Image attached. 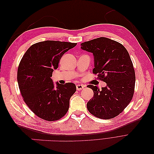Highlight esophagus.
Here are the masks:
<instances>
[{
	"label": "esophagus",
	"instance_id": "obj_1",
	"mask_svg": "<svg viewBox=\"0 0 154 154\" xmlns=\"http://www.w3.org/2000/svg\"><path fill=\"white\" fill-rule=\"evenodd\" d=\"M83 88H84V85H82V84L76 85V89L78 91H81V90L83 89Z\"/></svg>",
	"mask_w": 154,
	"mask_h": 154
}]
</instances>
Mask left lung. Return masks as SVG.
Listing matches in <instances>:
<instances>
[{
  "label": "left lung",
  "mask_w": 154,
  "mask_h": 154,
  "mask_svg": "<svg viewBox=\"0 0 154 154\" xmlns=\"http://www.w3.org/2000/svg\"><path fill=\"white\" fill-rule=\"evenodd\" d=\"M81 49L92 53V72L106 83L101 89L88 85L94 96L88 101V110L97 118L111 119L119 115L131 101L136 76L127 50L118 42L100 37L81 44Z\"/></svg>",
  "instance_id": "1"
}]
</instances>
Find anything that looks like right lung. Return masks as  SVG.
<instances>
[{
  "instance_id": "right-lung-1",
  "label": "right lung",
  "mask_w": 154,
  "mask_h": 154,
  "mask_svg": "<svg viewBox=\"0 0 154 154\" xmlns=\"http://www.w3.org/2000/svg\"><path fill=\"white\" fill-rule=\"evenodd\" d=\"M76 44L53 40L40 42L32 45L23 56L18 68V87L26 105L42 119L53 122L67 112L76 85L57 82L55 87L51 77L63 54Z\"/></svg>"
}]
</instances>
